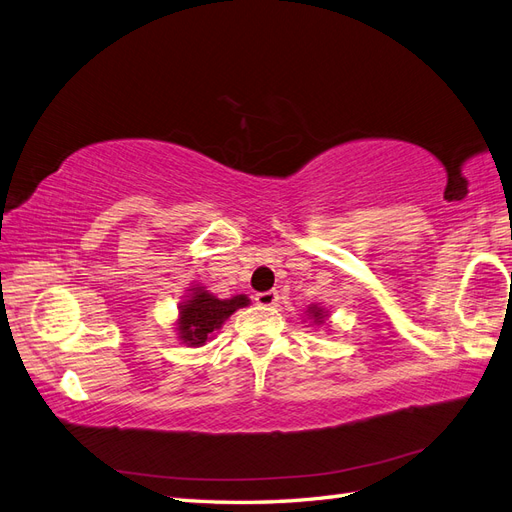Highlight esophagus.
I'll list each match as a JSON object with an SVG mask.
<instances>
[{"label": "esophagus", "mask_w": 512, "mask_h": 512, "mask_svg": "<svg viewBox=\"0 0 512 512\" xmlns=\"http://www.w3.org/2000/svg\"><path fill=\"white\" fill-rule=\"evenodd\" d=\"M277 301H280V294H277V290H267V292H258L256 294V303L262 305V307H271Z\"/></svg>", "instance_id": "1"}]
</instances>
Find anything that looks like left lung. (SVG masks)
I'll return each mask as SVG.
<instances>
[{
  "instance_id": "left-lung-1",
  "label": "left lung",
  "mask_w": 512,
  "mask_h": 512,
  "mask_svg": "<svg viewBox=\"0 0 512 512\" xmlns=\"http://www.w3.org/2000/svg\"><path fill=\"white\" fill-rule=\"evenodd\" d=\"M309 314L314 316V320H316V322H322V318H324V312H322L320 307H309Z\"/></svg>"
}]
</instances>
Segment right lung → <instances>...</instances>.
Here are the masks:
<instances>
[{
	"instance_id": "1",
	"label": "right lung",
	"mask_w": 512,
	"mask_h": 512,
	"mask_svg": "<svg viewBox=\"0 0 512 512\" xmlns=\"http://www.w3.org/2000/svg\"><path fill=\"white\" fill-rule=\"evenodd\" d=\"M250 299L237 294L232 299H215L203 288H196L192 297L181 305L179 312V337L190 346H203L213 331H218L224 320L245 307Z\"/></svg>"
}]
</instances>
